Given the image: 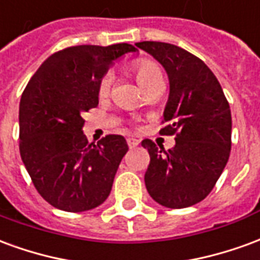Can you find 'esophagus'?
<instances>
[{
    "instance_id": "34e87169",
    "label": "esophagus",
    "mask_w": 260,
    "mask_h": 260,
    "mask_svg": "<svg viewBox=\"0 0 260 260\" xmlns=\"http://www.w3.org/2000/svg\"><path fill=\"white\" fill-rule=\"evenodd\" d=\"M126 143H128V146L132 149V147H136L139 145V141L135 139V138H128V139H126Z\"/></svg>"
}]
</instances>
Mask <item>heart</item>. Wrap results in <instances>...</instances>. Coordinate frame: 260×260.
Wrapping results in <instances>:
<instances>
[{
    "mask_svg": "<svg viewBox=\"0 0 260 260\" xmlns=\"http://www.w3.org/2000/svg\"><path fill=\"white\" fill-rule=\"evenodd\" d=\"M134 72L139 85L142 87H145L149 85L150 82L158 78H163L161 71L158 68V65L156 62H153L150 59H138L134 64ZM113 82V74L111 72H106L103 75L100 80H99V85H97V94L100 97H104L110 90V86Z\"/></svg>",
    "mask_w": 260,
    "mask_h": 260,
    "instance_id": "heart-1",
    "label": "heart"
}]
</instances>
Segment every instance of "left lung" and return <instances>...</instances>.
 Here are the masks:
<instances>
[{
  "instance_id": "8db88e82",
  "label": "left lung",
  "mask_w": 260,
  "mask_h": 260,
  "mask_svg": "<svg viewBox=\"0 0 260 260\" xmlns=\"http://www.w3.org/2000/svg\"><path fill=\"white\" fill-rule=\"evenodd\" d=\"M136 47L163 65L170 80L161 135L175 146L158 149L142 141L150 163L145 174L149 195L161 206L182 209L203 201L216 185L231 150V111L223 89L207 65L184 48L161 42Z\"/></svg>"
}]
</instances>
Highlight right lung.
I'll use <instances>...</instances> for the list:
<instances>
[{
	"label": "right lung",
	"mask_w": 260,
	"mask_h": 260,
	"mask_svg": "<svg viewBox=\"0 0 260 260\" xmlns=\"http://www.w3.org/2000/svg\"><path fill=\"white\" fill-rule=\"evenodd\" d=\"M132 44L75 46L50 55L31 76L19 104V150L37 192L51 206L85 212L100 206L128 152L124 136L89 143L83 111L97 107V85Z\"/></svg>",
	"instance_id": "add662e5"
}]
</instances>
